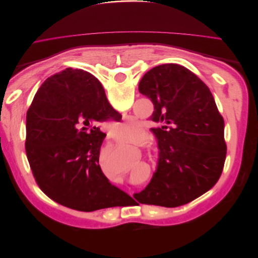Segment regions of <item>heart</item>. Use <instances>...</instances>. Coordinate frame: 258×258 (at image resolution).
I'll return each mask as SVG.
<instances>
[{"label":"heart","mask_w":258,"mask_h":258,"mask_svg":"<svg viewBox=\"0 0 258 258\" xmlns=\"http://www.w3.org/2000/svg\"><path fill=\"white\" fill-rule=\"evenodd\" d=\"M142 129L143 127L140 123L132 119H127L117 124L114 131V139L118 143H129L135 139V142L137 144L143 145L148 141V134L146 131H141L140 134H138ZM108 159L111 161L116 160V158L112 157V156Z\"/></svg>","instance_id":"heart-1"}]
</instances>
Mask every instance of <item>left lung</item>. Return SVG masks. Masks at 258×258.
<instances>
[{"instance_id": "1", "label": "left lung", "mask_w": 258, "mask_h": 258, "mask_svg": "<svg viewBox=\"0 0 258 258\" xmlns=\"http://www.w3.org/2000/svg\"><path fill=\"white\" fill-rule=\"evenodd\" d=\"M152 100V128L159 160L145 189L134 197L144 205L175 208L210 190L226 159L225 123L208 86L188 69L168 63L150 70L139 84Z\"/></svg>"}]
</instances>
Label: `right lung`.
I'll return each instance as SVG.
<instances>
[{
  "label": "right lung",
  "instance_id": "1",
  "mask_svg": "<svg viewBox=\"0 0 258 258\" xmlns=\"http://www.w3.org/2000/svg\"><path fill=\"white\" fill-rule=\"evenodd\" d=\"M119 119L102 85L71 68L46 80L27 112L26 153L38 187L57 204L92 212L131 198L99 166L105 134L98 123Z\"/></svg>",
  "mask_w": 258,
  "mask_h": 258
}]
</instances>
